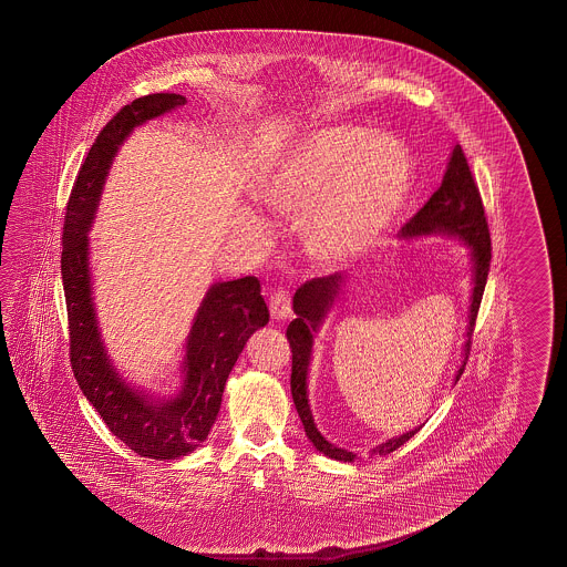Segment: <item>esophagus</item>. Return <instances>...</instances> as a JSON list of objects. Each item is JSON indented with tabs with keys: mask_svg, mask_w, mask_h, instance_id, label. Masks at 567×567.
<instances>
[{
	"mask_svg": "<svg viewBox=\"0 0 567 567\" xmlns=\"http://www.w3.org/2000/svg\"><path fill=\"white\" fill-rule=\"evenodd\" d=\"M269 312H271V320H276V322L286 320L289 313H291L289 296L284 289H278V291L269 298Z\"/></svg>",
	"mask_w": 567,
	"mask_h": 567,
	"instance_id": "1",
	"label": "esophagus"
}]
</instances>
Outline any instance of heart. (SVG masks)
Listing matches in <instances>:
<instances>
[{"label": "heart", "instance_id": "heart-1", "mask_svg": "<svg viewBox=\"0 0 567 567\" xmlns=\"http://www.w3.org/2000/svg\"><path fill=\"white\" fill-rule=\"evenodd\" d=\"M413 159L389 133L332 125L301 137L259 181L257 198L279 217L300 218L303 251L344 266L383 237L408 203ZM255 229L254 218L245 220Z\"/></svg>", "mask_w": 567, "mask_h": 567}]
</instances>
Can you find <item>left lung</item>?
Here are the masks:
<instances>
[{
	"mask_svg": "<svg viewBox=\"0 0 567 567\" xmlns=\"http://www.w3.org/2000/svg\"><path fill=\"white\" fill-rule=\"evenodd\" d=\"M401 241H413L420 237H450L462 243L471 255L472 291L471 308H468V326H466V340L462 344V361L458 371L454 374V383H458L460 374L471 354V338L474 332L476 313L481 308L482 293L491 269V233L484 217L481 193L472 178L468 162L458 144L454 145L450 159H447L446 174L442 178L440 188L432 194V198L423 205L422 210L411 218L410 223L398 233ZM349 271H338L326 278H316L306 281L293 293V312L296 318L289 322L286 337L291 349V398L300 415L303 432L312 446L328 458L338 462H352L357 458L354 452L328 442L320 434L318 425L313 422L310 399H308V371L312 362L313 342L316 334L326 322L328 313L334 310L340 296L349 286ZM422 425L413 427L411 432L395 435L385 440L383 444L371 450V456L379 454L385 456L393 450L403 446L408 440L417 434Z\"/></svg>",
	"mask_w": 567,
	"mask_h": 567,
	"instance_id": "1",
	"label": "left lung"
}]
</instances>
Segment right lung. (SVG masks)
Here are the masks:
<instances>
[{
  "mask_svg": "<svg viewBox=\"0 0 567 567\" xmlns=\"http://www.w3.org/2000/svg\"><path fill=\"white\" fill-rule=\"evenodd\" d=\"M184 103L186 96L176 93L142 96L109 121L76 176L62 235V284L74 379L111 434L135 454L152 460L184 458L200 447L217 420L235 362L255 330L269 322L257 278L213 284L193 318L184 342L181 386L172 395H156L130 383L105 347L93 296L89 230L123 142L135 127Z\"/></svg>",
  "mask_w": 567,
  "mask_h": 567,
  "instance_id": "1",
  "label": "right lung"
}]
</instances>
